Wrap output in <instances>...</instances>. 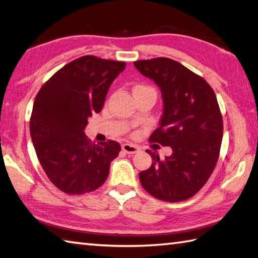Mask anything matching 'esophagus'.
Instances as JSON below:
<instances>
[{
    "instance_id": "esophagus-1",
    "label": "esophagus",
    "mask_w": 258,
    "mask_h": 258,
    "mask_svg": "<svg viewBox=\"0 0 258 258\" xmlns=\"http://www.w3.org/2000/svg\"><path fill=\"white\" fill-rule=\"evenodd\" d=\"M121 149H123V151H125L126 153L128 154H134L139 151V147L134 144H131V143H124L121 145Z\"/></svg>"
}]
</instances>
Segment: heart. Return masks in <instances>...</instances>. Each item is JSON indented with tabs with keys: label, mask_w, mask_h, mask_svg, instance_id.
I'll use <instances>...</instances> for the list:
<instances>
[{
	"label": "heart",
	"mask_w": 258,
	"mask_h": 258,
	"mask_svg": "<svg viewBox=\"0 0 258 258\" xmlns=\"http://www.w3.org/2000/svg\"><path fill=\"white\" fill-rule=\"evenodd\" d=\"M138 90H149V91H152V92H154L152 88H150V87H145V86H138L137 88L134 89V91H138Z\"/></svg>",
	"instance_id": "obj_1"
}]
</instances>
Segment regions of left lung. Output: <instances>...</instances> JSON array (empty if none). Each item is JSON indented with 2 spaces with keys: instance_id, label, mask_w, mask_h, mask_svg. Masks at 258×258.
I'll use <instances>...</instances> for the list:
<instances>
[{
  "instance_id": "8db88e82",
  "label": "left lung",
  "mask_w": 258,
  "mask_h": 258,
  "mask_svg": "<svg viewBox=\"0 0 258 258\" xmlns=\"http://www.w3.org/2000/svg\"><path fill=\"white\" fill-rule=\"evenodd\" d=\"M161 91L163 109L150 141L170 147L160 159L150 150L152 165L139 174L148 193L166 202L188 200L202 188L217 165L223 123L217 97L203 78L167 57L134 62Z\"/></svg>"
}]
</instances>
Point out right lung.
Returning a JSON list of instances; mask_svg holds the SVG:
<instances>
[{
    "instance_id": "add662e5",
    "label": "right lung",
    "mask_w": 258,
    "mask_h": 258,
    "mask_svg": "<svg viewBox=\"0 0 258 258\" xmlns=\"http://www.w3.org/2000/svg\"><path fill=\"white\" fill-rule=\"evenodd\" d=\"M125 62L87 55L72 60L40 88L32 107L30 135L49 180L64 193L84 194L104 184L118 156L116 141L93 144L84 128L100 113Z\"/></svg>"
}]
</instances>
